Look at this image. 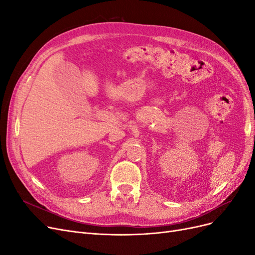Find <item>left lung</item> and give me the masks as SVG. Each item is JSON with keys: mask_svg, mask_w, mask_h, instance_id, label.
Returning a JSON list of instances; mask_svg holds the SVG:
<instances>
[{"mask_svg": "<svg viewBox=\"0 0 255 255\" xmlns=\"http://www.w3.org/2000/svg\"><path fill=\"white\" fill-rule=\"evenodd\" d=\"M254 138H255V136H254Z\"/></svg>", "mask_w": 255, "mask_h": 255, "instance_id": "left-lung-1", "label": "left lung"}]
</instances>
